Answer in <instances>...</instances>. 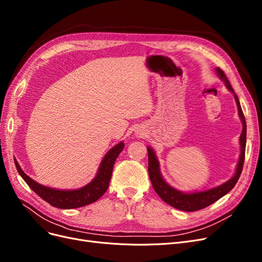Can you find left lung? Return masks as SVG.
I'll return each instance as SVG.
<instances>
[{"mask_svg": "<svg viewBox=\"0 0 262 262\" xmlns=\"http://www.w3.org/2000/svg\"><path fill=\"white\" fill-rule=\"evenodd\" d=\"M216 72H217L220 78L226 83L227 88H228L229 91L234 94V98L237 105V110H238V116H240L242 123H243V130L240 137V143H241V154H240V159H238V164L236 167V171L235 174L233 176L232 179L229 181H227L226 183H224L221 186H217L215 188L206 190V191H199V192H192V194H184V192L179 191L174 189L173 187L169 186L164 179L161 176V172H159V164L158 161L156 159V156L153 152L151 147L147 146V156H149V167H147V170H149V176L152 186L154 190L157 192V195L161 197L166 203L170 204V206L182 210V211H186V212H194L198 211L201 209H204L209 207L210 204L214 203L215 201H217L220 198L225 196L234 187L236 184V182L240 178L242 173V169L244 165V159H245V146H246V122L245 118L243 115V111L240 105V101H238L237 96L235 95L234 91L229 82L228 79H227L224 71H222L220 67L216 68Z\"/></svg>", "mask_w": 262, "mask_h": 262, "instance_id": "8db88e82", "label": "left lung"}]
</instances>
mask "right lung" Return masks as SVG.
<instances>
[{
	"label": "right lung",
	"instance_id": "obj_1",
	"mask_svg": "<svg viewBox=\"0 0 262 262\" xmlns=\"http://www.w3.org/2000/svg\"><path fill=\"white\" fill-rule=\"evenodd\" d=\"M124 145L123 142H120L113 146L104 157L94 180L84 187L76 190H59L40 185L22 171L17 161H15V165L22 179L41 199L50 203L52 207L59 209H76L95 202L105 194L109 186L113 165H115L119 154L124 149Z\"/></svg>",
	"mask_w": 262,
	"mask_h": 262
}]
</instances>
